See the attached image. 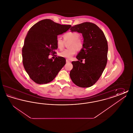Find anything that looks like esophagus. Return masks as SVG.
Returning a JSON list of instances; mask_svg holds the SVG:
<instances>
[{"mask_svg": "<svg viewBox=\"0 0 133 133\" xmlns=\"http://www.w3.org/2000/svg\"><path fill=\"white\" fill-rule=\"evenodd\" d=\"M66 62H67V63H68V62H70V61L69 60H68V59H66Z\"/></svg>", "mask_w": 133, "mask_h": 133, "instance_id": "obj_1", "label": "esophagus"}]
</instances>
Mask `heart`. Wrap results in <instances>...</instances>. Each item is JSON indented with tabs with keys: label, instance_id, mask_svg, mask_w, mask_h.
Masks as SVG:
<instances>
[{
	"label": "heart",
	"instance_id": "1",
	"mask_svg": "<svg viewBox=\"0 0 133 133\" xmlns=\"http://www.w3.org/2000/svg\"><path fill=\"white\" fill-rule=\"evenodd\" d=\"M80 37L79 34L76 32H69L65 33L63 35L64 40L61 38L58 37L56 39V46L57 48L60 50L63 49L64 46V41L71 40L69 47L70 48L66 49L61 52L59 55L61 57H64L67 59H71L77 52V49L80 50L82 48L83 44L81 40L79 38Z\"/></svg>",
	"mask_w": 133,
	"mask_h": 133
}]
</instances>
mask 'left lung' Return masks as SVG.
Listing matches in <instances>:
<instances>
[{"instance_id":"left-lung-1","label":"left lung","mask_w":133,"mask_h":133,"mask_svg":"<svg viewBox=\"0 0 133 133\" xmlns=\"http://www.w3.org/2000/svg\"><path fill=\"white\" fill-rule=\"evenodd\" d=\"M70 30L82 33L84 39L83 48L76 56L78 61L72 62L73 67L70 73V78L77 86L90 87L99 80L106 66L107 39L101 29L91 22L72 26Z\"/></svg>"}]
</instances>
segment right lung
Wrapping results in <instances>:
<instances>
[{"mask_svg": "<svg viewBox=\"0 0 133 133\" xmlns=\"http://www.w3.org/2000/svg\"><path fill=\"white\" fill-rule=\"evenodd\" d=\"M70 25H61L50 19L39 21L28 32L22 48V63L26 72L37 84L50 82L66 64V59L58 56L53 61L48 58L57 48V36L67 31Z\"/></svg>", "mask_w": 133, "mask_h": 133, "instance_id": "right-lung-1", "label": "right lung"}]
</instances>
